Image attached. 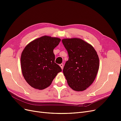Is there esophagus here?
I'll use <instances>...</instances> for the list:
<instances>
[{
    "label": "esophagus",
    "instance_id": "1",
    "mask_svg": "<svg viewBox=\"0 0 121 121\" xmlns=\"http://www.w3.org/2000/svg\"><path fill=\"white\" fill-rule=\"evenodd\" d=\"M59 66H60V67L61 68V69H63V64H60L59 65Z\"/></svg>",
    "mask_w": 121,
    "mask_h": 121
}]
</instances>
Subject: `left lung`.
<instances>
[{"label":"left lung","mask_w":121,"mask_h":121,"mask_svg":"<svg viewBox=\"0 0 121 121\" xmlns=\"http://www.w3.org/2000/svg\"><path fill=\"white\" fill-rule=\"evenodd\" d=\"M62 41L69 55L63 70L68 85L75 91L85 90L94 81L99 70L97 52L81 39L66 38Z\"/></svg>","instance_id":"obj_1"}]
</instances>
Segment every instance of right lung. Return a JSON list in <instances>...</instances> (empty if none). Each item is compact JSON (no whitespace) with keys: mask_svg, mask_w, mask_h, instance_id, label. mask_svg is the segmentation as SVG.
Instances as JSON below:
<instances>
[{"mask_svg":"<svg viewBox=\"0 0 121 121\" xmlns=\"http://www.w3.org/2000/svg\"><path fill=\"white\" fill-rule=\"evenodd\" d=\"M61 39L44 36L34 40L25 47L21 55L22 75L30 86L43 90L49 87L62 71L55 63L54 49Z\"/></svg>","mask_w":121,"mask_h":121,"instance_id":"add662e5","label":"right lung"}]
</instances>
